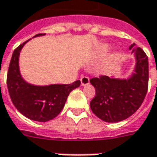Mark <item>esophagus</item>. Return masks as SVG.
<instances>
[{
  "mask_svg": "<svg viewBox=\"0 0 157 157\" xmlns=\"http://www.w3.org/2000/svg\"><path fill=\"white\" fill-rule=\"evenodd\" d=\"M81 81V85H83V86H85V85H89L90 83V78L86 76H83L80 78Z\"/></svg>",
  "mask_w": 157,
  "mask_h": 157,
  "instance_id": "34e87169",
  "label": "esophagus"
}]
</instances>
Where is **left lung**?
I'll list each match as a JSON object with an SVG mask.
<instances>
[{"instance_id":"obj_1","label":"left lung","mask_w":157,"mask_h":157,"mask_svg":"<svg viewBox=\"0 0 157 157\" xmlns=\"http://www.w3.org/2000/svg\"><path fill=\"white\" fill-rule=\"evenodd\" d=\"M132 44L130 49L134 47ZM136 56L135 72L128 79L108 76L93 78L90 82L96 89L90 101L92 112L101 121L119 122L130 117L141 106L149 84V62L141 48H133Z\"/></svg>"}]
</instances>
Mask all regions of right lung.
<instances>
[{"instance_id": "1", "label": "right lung", "mask_w": 157, "mask_h": 157, "mask_svg": "<svg viewBox=\"0 0 157 157\" xmlns=\"http://www.w3.org/2000/svg\"><path fill=\"white\" fill-rule=\"evenodd\" d=\"M37 34L35 36H43ZM29 40L16 48L11 59L6 85L9 96L15 108L30 120L48 121L56 118L64 108L68 95L79 87L80 80L69 85L36 86L28 84L22 78L19 68V52Z\"/></svg>"}]
</instances>
